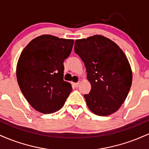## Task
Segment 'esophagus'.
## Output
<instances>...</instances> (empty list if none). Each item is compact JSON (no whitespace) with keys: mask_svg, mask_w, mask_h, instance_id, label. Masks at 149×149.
Masks as SVG:
<instances>
[{"mask_svg":"<svg viewBox=\"0 0 149 149\" xmlns=\"http://www.w3.org/2000/svg\"><path fill=\"white\" fill-rule=\"evenodd\" d=\"M80 82L79 81V82H78V83H75V86H76V88H78V86H79V85H80Z\"/></svg>","mask_w":149,"mask_h":149,"instance_id":"34e87169","label":"esophagus"}]
</instances>
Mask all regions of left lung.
Masks as SVG:
<instances>
[{
	"label": "left lung",
	"instance_id": "left-lung-1",
	"mask_svg": "<svg viewBox=\"0 0 149 149\" xmlns=\"http://www.w3.org/2000/svg\"><path fill=\"white\" fill-rule=\"evenodd\" d=\"M74 50L84 62L92 86L90 93L84 95L90 110L100 116L116 112L125 100L132 80L125 53L100 35L76 40Z\"/></svg>",
	"mask_w": 149,
	"mask_h": 149
}]
</instances>
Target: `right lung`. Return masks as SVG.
<instances>
[{
	"label": "right lung",
	"instance_id": "add662e5",
	"mask_svg": "<svg viewBox=\"0 0 149 149\" xmlns=\"http://www.w3.org/2000/svg\"><path fill=\"white\" fill-rule=\"evenodd\" d=\"M73 42L71 39L42 35L32 40L21 53L17 66V83L38 111H57L72 91L63 76L64 61L71 54Z\"/></svg>",
	"mask_w": 149,
	"mask_h": 149
}]
</instances>
